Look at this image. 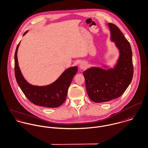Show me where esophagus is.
<instances>
[{
  "instance_id": "34e87169",
  "label": "esophagus",
  "mask_w": 148,
  "mask_h": 148,
  "mask_svg": "<svg viewBox=\"0 0 148 148\" xmlns=\"http://www.w3.org/2000/svg\"><path fill=\"white\" fill-rule=\"evenodd\" d=\"M86 67H87V64L85 62H81L80 64H79V68H80L81 69H85V68H86Z\"/></svg>"
}]
</instances>
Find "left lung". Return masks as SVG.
Instances as JSON below:
<instances>
[{"mask_svg": "<svg viewBox=\"0 0 148 148\" xmlns=\"http://www.w3.org/2000/svg\"><path fill=\"white\" fill-rule=\"evenodd\" d=\"M111 40L119 51V57L114 68L90 67L83 72L86 89L89 98L94 102L110 101L121 97L132 80L134 67L130 42L115 25L108 23Z\"/></svg>", "mask_w": 148, "mask_h": 148, "instance_id": "obj_1", "label": "left lung"}]
</instances>
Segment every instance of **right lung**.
Here are the masks:
<instances>
[{
    "mask_svg": "<svg viewBox=\"0 0 148 148\" xmlns=\"http://www.w3.org/2000/svg\"><path fill=\"white\" fill-rule=\"evenodd\" d=\"M27 31L24 33V36ZM18 44L14 54V73L16 81L27 98L37 106L46 108H58L65 101L68 88L74 76L77 72V66L68 68L53 83L46 86L33 85L27 82L18 66Z\"/></svg>",
    "mask_w": 148,
    "mask_h": 148,
    "instance_id": "obj_1",
    "label": "right lung"
}]
</instances>
